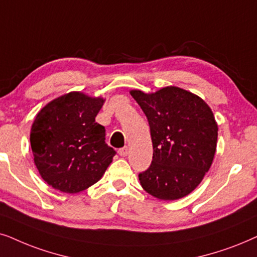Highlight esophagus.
Instances as JSON below:
<instances>
[{
	"mask_svg": "<svg viewBox=\"0 0 257 257\" xmlns=\"http://www.w3.org/2000/svg\"><path fill=\"white\" fill-rule=\"evenodd\" d=\"M128 153H129L128 147H124V148H121V149L118 150V155L122 156V157H124V156L128 155Z\"/></svg>",
	"mask_w": 257,
	"mask_h": 257,
	"instance_id": "obj_1",
	"label": "esophagus"
}]
</instances>
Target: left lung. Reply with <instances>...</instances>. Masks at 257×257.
<instances>
[{"instance_id": "obj_1", "label": "left lung", "mask_w": 257, "mask_h": 257, "mask_svg": "<svg viewBox=\"0 0 257 257\" xmlns=\"http://www.w3.org/2000/svg\"><path fill=\"white\" fill-rule=\"evenodd\" d=\"M148 118L153 161L139 174L147 193L163 201L190 194L209 170L217 145V123L202 98L179 87L146 94L131 90Z\"/></svg>"}]
</instances>
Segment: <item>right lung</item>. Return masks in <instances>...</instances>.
<instances>
[{
    "label": "right lung",
    "instance_id": "right-lung-1",
    "mask_svg": "<svg viewBox=\"0 0 257 257\" xmlns=\"http://www.w3.org/2000/svg\"><path fill=\"white\" fill-rule=\"evenodd\" d=\"M70 91L37 112L30 132L34 162L46 182L62 193L93 186L112 162L115 150L105 143V129L95 122L104 103Z\"/></svg>",
    "mask_w": 257,
    "mask_h": 257
}]
</instances>
